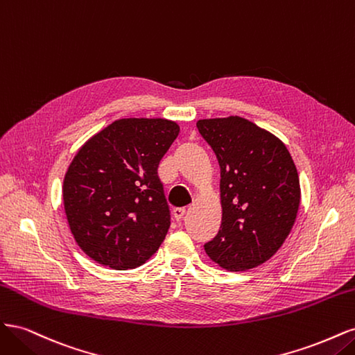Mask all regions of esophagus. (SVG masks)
<instances>
[{"mask_svg": "<svg viewBox=\"0 0 355 355\" xmlns=\"http://www.w3.org/2000/svg\"><path fill=\"white\" fill-rule=\"evenodd\" d=\"M185 213H187V210L184 207H178L173 210V218L179 222V220H182V218L185 216Z\"/></svg>", "mask_w": 355, "mask_h": 355, "instance_id": "34e87169", "label": "esophagus"}]
</instances>
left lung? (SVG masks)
Instances as JSON below:
<instances>
[{"instance_id": "8db88e82", "label": "left lung", "mask_w": 355, "mask_h": 355, "mask_svg": "<svg viewBox=\"0 0 355 355\" xmlns=\"http://www.w3.org/2000/svg\"><path fill=\"white\" fill-rule=\"evenodd\" d=\"M197 128L220 166L222 223L204 250L225 270H250L274 256L293 227L296 166L280 139L245 118L200 120Z\"/></svg>"}]
</instances>
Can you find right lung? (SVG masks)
Segmentation results:
<instances>
[{"instance_id":"add662e5","label":"right lung","mask_w":355,"mask_h":355,"mask_svg":"<svg viewBox=\"0 0 355 355\" xmlns=\"http://www.w3.org/2000/svg\"><path fill=\"white\" fill-rule=\"evenodd\" d=\"M178 135L164 118H123L73 157L63 204L75 241L93 261L124 271L158 250L170 207L157 170Z\"/></svg>"}]
</instances>
